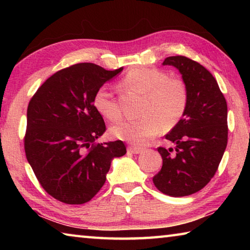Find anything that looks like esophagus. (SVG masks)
<instances>
[{"mask_svg": "<svg viewBox=\"0 0 250 250\" xmlns=\"http://www.w3.org/2000/svg\"><path fill=\"white\" fill-rule=\"evenodd\" d=\"M142 151H143L142 147L133 146H128V152H131V153H133V154H139V153H141Z\"/></svg>", "mask_w": 250, "mask_h": 250, "instance_id": "obj_1", "label": "esophagus"}]
</instances>
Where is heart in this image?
Listing matches in <instances>:
<instances>
[{
  "instance_id": "1",
  "label": "heart",
  "mask_w": 250,
  "mask_h": 250,
  "mask_svg": "<svg viewBox=\"0 0 250 250\" xmlns=\"http://www.w3.org/2000/svg\"><path fill=\"white\" fill-rule=\"evenodd\" d=\"M126 90L143 96L139 120L122 121L111 126L110 132L118 139L133 145H145L163 130L179 124L188 107V89L180 79L170 78L158 68L131 69L121 80ZM94 107L105 119L116 122L121 118L117 101L105 87L95 92Z\"/></svg>"
}]
</instances>
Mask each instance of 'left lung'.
I'll return each instance as SVG.
<instances>
[{
    "mask_svg": "<svg viewBox=\"0 0 250 250\" xmlns=\"http://www.w3.org/2000/svg\"><path fill=\"white\" fill-rule=\"evenodd\" d=\"M163 65L174 66L188 89L183 118L166 135L175 143L158 147L163 164L153 176L160 192L173 197L202 189L216 173L227 146V104L216 79L204 66L185 56H171Z\"/></svg>",
    "mask_w": 250,
    "mask_h": 250,
    "instance_id": "8db88e82",
    "label": "left lung"
}]
</instances>
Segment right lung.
<instances>
[{
  "label": "right lung",
  "mask_w": 250,
  "mask_h": 250,
  "mask_svg": "<svg viewBox=\"0 0 250 250\" xmlns=\"http://www.w3.org/2000/svg\"><path fill=\"white\" fill-rule=\"evenodd\" d=\"M82 62L58 70L32 97L24 149L46 192L65 204L89 202L100 191L125 143H95L105 131L94 107L95 92L122 71Z\"/></svg>",
  "instance_id": "obj_1"
}]
</instances>
